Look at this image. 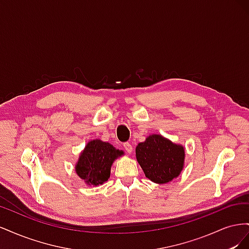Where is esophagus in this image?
I'll list each match as a JSON object with an SVG mask.
<instances>
[{
	"label": "esophagus",
	"instance_id": "obj_1",
	"mask_svg": "<svg viewBox=\"0 0 249 249\" xmlns=\"http://www.w3.org/2000/svg\"><path fill=\"white\" fill-rule=\"evenodd\" d=\"M124 149H125V152H126V153H132L133 146H132L131 143H129V142H124Z\"/></svg>",
	"mask_w": 249,
	"mask_h": 249
}]
</instances>
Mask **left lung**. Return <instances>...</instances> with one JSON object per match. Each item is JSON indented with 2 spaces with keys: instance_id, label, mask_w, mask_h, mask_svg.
Masks as SVG:
<instances>
[{
  "instance_id": "obj_1",
  "label": "left lung",
  "mask_w": 249,
  "mask_h": 249,
  "mask_svg": "<svg viewBox=\"0 0 249 249\" xmlns=\"http://www.w3.org/2000/svg\"><path fill=\"white\" fill-rule=\"evenodd\" d=\"M136 158L147 178L157 184H166L182 171L185 149L161 135H150L137 145Z\"/></svg>"
}]
</instances>
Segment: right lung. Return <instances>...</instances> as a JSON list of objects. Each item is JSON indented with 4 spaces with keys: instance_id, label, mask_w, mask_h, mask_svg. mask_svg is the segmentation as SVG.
Wrapping results in <instances>:
<instances>
[{
    "instance_id": "obj_1",
    "label": "right lung",
    "mask_w": 249,
    "mask_h": 249,
    "mask_svg": "<svg viewBox=\"0 0 249 249\" xmlns=\"http://www.w3.org/2000/svg\"><path fill=\"white\" fill-rule=\"evenodd\" d=\"M124 154L108 142L92 140L87 143L76 165L77 175L88 185H102L110 178L111 165Z\"/></svg>"
}]
</instances>
